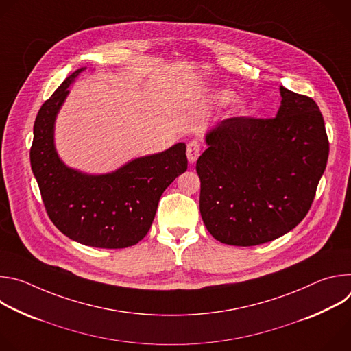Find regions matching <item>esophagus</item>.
I'll list each match as a JSON object with an SVG mask.
<instances>
[{"label": "esophagus", "instance_id": "esophagus-1", "mask_svg": "<svg viewBox=\"0 0 351 351\" xmlns=\"http://www.w3.org/2000/svg\"><path fill=\"white\" fill-rule=\"evenodd\" d=\"M186 154H187L189 162L194 164L197 161V158L199 157V154H202V144H199L197 140L190 141L186 148Z\"/></svg>", "mask_w": 351, "mask_h": 351}]
</instances>
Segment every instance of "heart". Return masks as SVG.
Instances as JSON below:
<instances>
[{"label": "heart", "mask_w": 351, "mask_h": 351, "mask_svg": "<svg viewBox=\"0 0 351 351\" xmlns=\"http://www.w3.org/2000/svg\"><path fill=\"white\" fill-rule=\"evenodd\" d=\"M233 93H230V91H228V90H219V91H217L215 93V95H214V98H215V101H218L219 104H228V103H230L232 99H233ZM245 110V107L244 106H239V111L240 112H243Z\"/></svg>", "instance_id": "1"}]
</instances>
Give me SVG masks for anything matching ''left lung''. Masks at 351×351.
<instances>
[{"instance_id": "left-lung-1", "label": "left lung", "mask_w": 351, "mask_h": 351, "mask_svg": "<svg viewBox=\"0 0 351 351\" xmlns=\"http://www.w3.org/2000/svg\"><path fill=\"white\" fill-rule=\"evenodd\" d=\"M276 117H236L211 129L198 157L199 213L221 243L257 245L304 219L326 168L329 141L311 97L280 86Z\"/></svg>"}]
</instances>
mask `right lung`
Listing matches in <instances>:
<instances>
[{"label":"right lung","instance_id":"add662e5","mask_svg":"<svg viewBox=\"0 0 351 351\" xmlns=\"http://www.w3.org/2000/svg\"><path fill=\"white\" fill-rule=\"evenodd\" d=\"M75 71L41 106L33 126L30 164L45 211L69 239L90 247L125 248L152 228L164 190L187 169L186 144L136 158L115 172L86 175L68 168L54 145V122Z\"/></svg>","mask_w":351,"mask_h":351}]
</instances>
